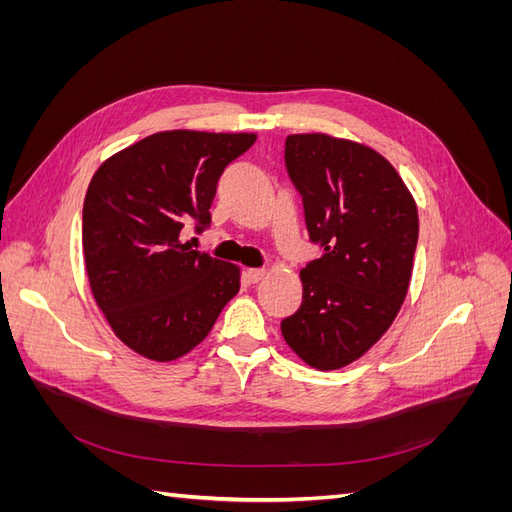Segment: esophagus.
I'll return each mask as SVG.
<instances>
[{"mask_svg":"<svg viewBox=\"0 0 512 512\" xmlns=\"http://www.w3.org/2000/svg\"><path fill=\"white\" fill-rule=\"evenodd\" d=\"M265 269H250L247 271V280H250V284H258L262 277H265Z\"/></svg>","mask_w":512,"mask_h":512,"instance_id":"obj_1","label":"esophagus"}]
</instances>
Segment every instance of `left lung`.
I'll return each instance as SVG.
<instances>
[{"label": "left lung", "mask_w": 512, "mask_h": 512, "mask_svg": "<svg viewBox=\"0 0 512 512\" xmlns=\"http://www.w3.org/2000/svg\"><path fill=\"white\" fill-rule=\"evenodd\" d=\"M284 160L309 241L324 254L301 269L303 301L282 335L307 365L339 369L378 342L406 299L416 205L397 170L365 145L292 134Z\"/></svg>", "instance_id": "1"}]
</instances>
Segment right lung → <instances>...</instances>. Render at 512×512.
Instances as JSON below:
<instances>
[{
    "mask_svg": "<svg viewBox=\"0 0 512 512\" xmlns=\"http://www.w3.org/2000/svg\"><path fill=\"white\" fill-rule=\"evenodd\" d=\"M256 134L173 130L106 160L83 205L91 292L123 344L151 361H175L213 329L239 292V267L190 250L183 228L211 226L228 164Z\"/></svg>",
    "mask_w": 512,
    "mask_h": 512,
    "instance_id": "right-lung-1",
    "label": "right lung"
}]
</instances>
